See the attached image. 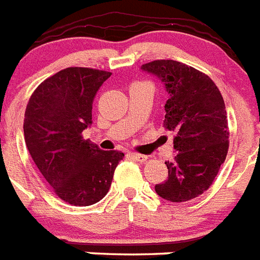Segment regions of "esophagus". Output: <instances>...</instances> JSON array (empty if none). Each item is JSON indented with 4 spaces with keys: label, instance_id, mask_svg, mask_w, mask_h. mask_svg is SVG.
<instances>
[{
    "label": "esophagus",
    "instance_id": "esophagus-1",
    "mask_svg": "<svg viewBox=\"0 0 260 260\" xmlns=\"http://www.w3.org/2000/svg\"><path fill=\"white\" fill-rule=\"evenodd\" d=\"M130 155H132L133 159H134V160H137V161H146L148 159V157L146 156V155L137 154V152H133V154H130Z\"/></svg>",
    "mask_w": 260,
    "mask_h": 260
}]
</instances>
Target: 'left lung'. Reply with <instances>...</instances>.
<instances>
[{
	"mask_svg": "<svg viewBox=\"0 0 260 260\" xmlns=\"http://www.w3.org/2000/svg\"><path fill=\"white\" fill-rule=\"evenodd\" d=\"M142 70L161 80L168 92L164 127L175 134L168 179L156 193L184 203L209 189L229 150V127L222 94L208 75L175 60H154Z\"/></svg>",
	"mask_w": 260,
	"mask_h": 260,
	"instance_id": "8db88e82",
	"label": "left lung"
}]
</instances>
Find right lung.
<instances>
[{
    "mask_svg": "<svg viewBox=\"0 0 260 260\" xmlns=\"http://www.w3.org/2000/svg\"><path fill=\"white\" fill-rule=\"evenodd\" d=\"M106 71L70 67L39 84L26 106L24 142L42 176L59 199L75 206L99 203L109 192L121 151H103L83 132Z\"/></svg>",
    "mask_w": 260,
    "mask_h": 260,
    "instance_id": "1",
    "label": "right lung"
}]
</instances>
